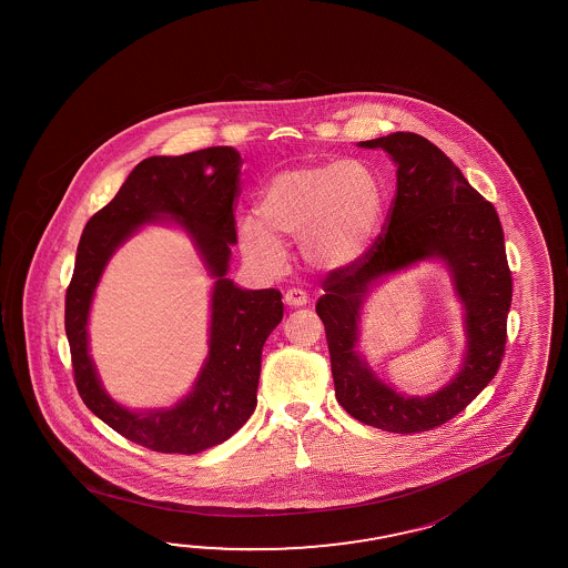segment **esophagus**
I'll return each instance as SVG.
<instances>
[{
    "label": "esophagus",
    "instance_id": "34e87169",
    "mask_svg": "<svg viewBox=\"0 0 568 568\" xmlns=\"http://www.w3.org/2000/svg\"><path fill=\"white\" fill-rule=\"evenodd\" d=\"M283 300H285V303H287L290 307H303V305H307L310 297H307V293H305V291L287 290Z\"/></svg>",
    "mask_w": 568,
    "mask_h": 568
}]
</instances>
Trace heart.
<instances>
[{"label": "heart", "instance_id": "heart-1", "mask_svg": "<svg viewBox=\"0 0 568 568\" xmlns=\"http://www.w3.org/2000/svg\"><path fill=\"white\" fill-rule=\"evenodd\" d=\"M384 211L382 182L365 162L329 161L281 171L258 196L257 216L239 225L251 257L278 265L281 236L301 239L311 267L337 271L364 257Z\"/></svg>", "mask_w": 568, "mask_h": 568}]
</instances>
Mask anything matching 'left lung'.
Masks as SVG:
<instances>
[{
	"mask_svg": "<svg viewBox=\"0 0 568 568\" xmlns=\"http://www.w3.org/2000/svg\"><path fill=\"white\" fill-rule=\"evenodd\" d=\"M384 149L397 166L396 196L387 223L364 257L332 271L315 311L325 325L335 397L367 426L394 434H419L458 416L494 379L506 347L513 275L503 225L460 169L428 139L394 132L359 142ZM424 257H442L465 307L469 349L457 377L436 395H397L371 372L354 349L358 315L382 277Z\"/></svg>",
	"mask_w": 568,
	"mask_h": 568,
	"instance_id": "left-lung-1",
	"label": "left lung"
}]
</instances>
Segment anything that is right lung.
Segmentation results:
<instances>
[{
    "label": "right lung",
    "mask_w": 568,
    "mask_h": 568,
    "mask_svg": "<svg viewBox=\"0 0 568 568\" xmlns=\"http://www.w3.org/2000/svg\"><path fill=\"white\" fill-rule=\"evenodd\" d=\"M241 154L211 146L182 156H150L136 164L116 196L84 226L74 275L65 291V335L78 394L120 436L162 454H199L243 428L257 406L261 352L283 320L281 291H248L226 278L236 243ZM174 220L194 239L217 278L212 298L210 357L194 392L171 410L132 413L97 379L87 354V315L97 281L113 251L140 225Z\"/></svg>",
    "instance_id": "1"
}]
</instances>
